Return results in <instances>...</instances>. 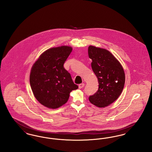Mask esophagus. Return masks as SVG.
I'll return each instance as SVG.
<instances>
[{
  "mask_svg": "<svg viewBox=\"0 0 152 152\" xmlns=\"http://www.w3.org/2000/svg\"><path fill=\"white\" fill-rule=\"evenodd\" d=\"M84 83H81V84H80L79 85V89H81L82 88H83V87H84Z\"/></svg>",
  "mask_w": 152,
  "mask_h": 152,
  "instance_id": "1",
  "label": "esophagus"
}]
</instances>
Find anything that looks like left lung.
<instances>
[{
	"label": "left lung",
	"mask_w": 152,
	"mask_h": 152,
	"mask_svg": "<svg viewBox=\"0 0 152 152\" xmlns=\"http://www.w3.org/2000/svg\"><path fill=\"white\" fill-rule=\"evenodd\" d=\"M88 56L99 82L98 91L89 100L99 108L107 107L118 98L124 87L125 76L120 63L109 51L90 45Z\"/></svg>",
	"instance_id": "left-lung-1"
}]
</instances>
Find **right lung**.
<instances>
[{"label": "right lung", "mask_w": 152, "mask_h": 152, "mask_svg": "<svg viewBox=\"0 0 152 152\" xmlns=\"http://www.w3.org/2000/svg\"><path fill=\"white\" fill-rule=\"evenodd\" d=\"M72 50L71 47L65 45L51 48L32 66L29 83L32 92L45 107H60L68 101L70 92L79 88L63 66Z\"/></svg>", "instance_id": "1"}]
</instances>
